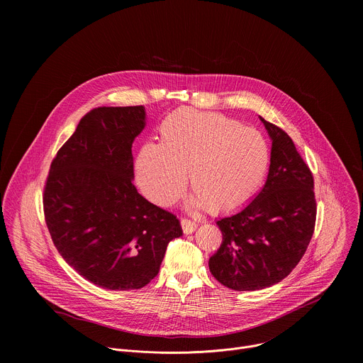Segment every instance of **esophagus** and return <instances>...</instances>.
<instances>
[{
  "label": "esophagus",
  "instance_id": "1",
  "mask_svg": "<svg viewBox=\"0 0 363 363\" xmlns=\"http://www.w3.org/2000/svg\"><path fill=\"white\" fill-rule=\"evenodd\" d=\"M181 227H182V230H184L185 234H192L198 225H196V223L192 221V220L181 218Z\"/></svg>",
  "mask_w": 363,
  "mask_h": 363
}]
</instances>
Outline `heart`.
Instances as JSON below:
<instances>
[{"mask_svg": "<svg viewBox=\"0 0 363 363\" xmlns=\"http://www.w3.org/2000/svg\"><path fill=\"white\" fill-rule=\"evenodd\" d=\"M160 136L161 143H145L136 160L138 185L157 205L181 195L188 172L196 206L231 213L254 196L267 175V139L227 116L177 109L161 122Z\"/></svg>", "mask_w": 363, "mask_h": 363, "instance_id": "obj_1", "label": "heart"}]
</instances>
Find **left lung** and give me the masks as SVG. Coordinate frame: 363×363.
I'll list each match as a JSON object with an SVG mask.
<instances>
[{"mask_svg": "<svg viewBox=\"0 0 363 363\" xmlns=\"http://www.w3.org/2000/svg\"><path fill=\"white\" fill-rule=\"evenodd\" d=\"M272 138L267 181L240 213L217 221L223 242L210 258L211 274L225 287H270L298 264L316 223L315 182L291 138L264 121Z\"/></svg>", "mask_w": 363, "mask_h": 363, "instance_id": "obj_1", "label": "left lung"}]
</instances>
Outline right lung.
<instances>
[{
    "label": "right lung",
    "instance_id": "obj_1",
    "mask_svg": "<svg viewBox=\"0 0 363 363\" xmlns=\"http://www.w3.org/2000/svg\"><path fill=\"white\" fill-rule=\"evenodd\" d=\"M145 108H97L59 149L43 206L57 251L80 276L109 290H136L158 274L179 220L133 185L132 143Z\"/></svg>",
    "mask_w": 363,
    "mask_h": 363
}]
</instances>
